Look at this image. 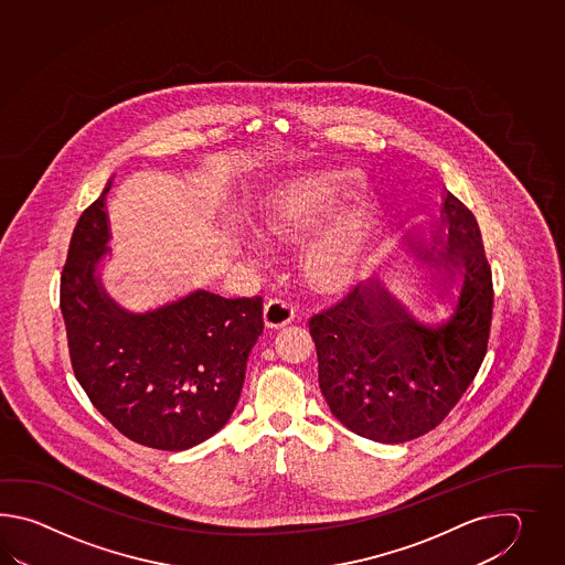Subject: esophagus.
I'll use <instances>...</instances> for the list:
<instances>
[{
  "label": "esophagus",
  "instance_id": "1",
  "mask_svg": "<svg viewBox=\"0 0 565 565\" xmlns=\"http://www.w3.org/2000/svg\"><path fill=\"white\" fill-rule=\"evenodd\" d=\"M295 305L288 300L275 299L266 305L265 321L268 327H285L295 319Z\"/></svg>",
  "mask_w": 565,
  "mask_h": 565
}]
</instances>
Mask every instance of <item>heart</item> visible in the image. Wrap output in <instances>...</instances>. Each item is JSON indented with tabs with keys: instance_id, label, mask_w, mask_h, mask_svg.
<instances>
[{
	"instance_id": "b5f03b06",
	"label": "heart",
	"mask_w": 565,
	"mask_h": 565,
	"mask_svg": "<svg viewBox=\"0 0 565 565\" xmlns=\"http://www.w3.org/2000/svg\"><path fill=\"white\" fill-rule=\"evenodd\" d=\"M365 188L367 175L360 168L319 169L287 181L268 202L266 224L280 238L300 241L328 224L300 253V268L317 288L343 290L355 285L384 242L392 212L382 200L373 198L335 217ZM234 242L248 254L263 250L265 244L254 226L236 230Z\"/></svg>"
}]
</instances>
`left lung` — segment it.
<instances>
[{
	"label": "left lung",
	"instance_id": "1",
	"mask_svg": "<svg viewBox=\"0 0 565 565\" xmlns=\"http://www.w3.org/2000/svg\"><path fill=\"white\" fill-rule=\"evenodd\" d=\"M418 258L438 275L436 297L450 300L443 321L424 323L377 278L309 321L331 414L384 445L445 420L479 373L491 333V266L477 220L452 193L445 192L443 228Z\"/></svg>",
	"mask_w": 565,
	"mask_h": 565
}]
</instances>
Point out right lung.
Masks as SVG:
<instances>
[{"instance_id":"right-lung-1","label":"right lung","mask_w":565,"mask_h":565,"mask_svg":"<svg viewBox=\"0 0 565 565\" xmlns=\"http://www.w3.org/2000/svg\"><path fill=\"white\" fill-rule=\"evenodd\" d=\"M107 181L86 207L62 270L61 311L74 375L120 434L157 450H188L224 428L246 361L263 335V297L226 299L198 288L151 311L108 295Z\"/></svg>"}]
</instances>
